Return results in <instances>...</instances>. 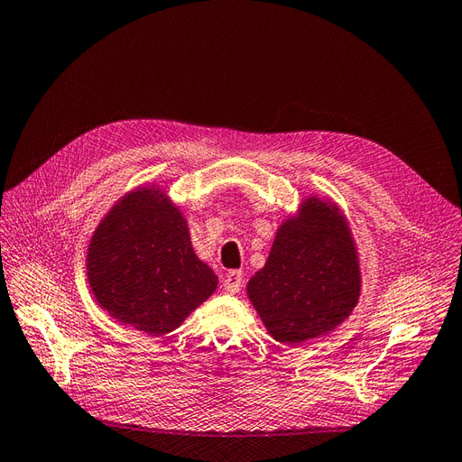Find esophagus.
<instances>
[{"label":"esophagus","instance_id":"1","mask_svg":"<svg viewBox=\"0 0 462 462\" xmlns=\"http://www.w3.org/2000/svg\"><path fill=\"white\" fill-rule=\"evenodd\" d=\"M242 282H244L242 271H228L226 277H224V281H222V287H224V291H226V292L236 294V292H240Z\"/></svg>","mask_w":462,"mask_h":462}]
</instances>
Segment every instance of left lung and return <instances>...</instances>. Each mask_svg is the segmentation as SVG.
I'll list each match as a JSON object with an SVG mask.
<instances>
[{"label": "left lung", "instance_id": "obj_1", "mask_svg": "<svg viewBox=\"0 0 462 462\" xmlns=\"http://www.w3.org/2000/svg\"><path fill=\"white\" fill-rule=\"evenodd\" d=\"M245 289L271 337L285 346L344 324L361 297V267L349 222L334 200H300Z\"/></svg>", "mask_w": 462, "mask_h": 462}]
</instances>
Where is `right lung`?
Segmentation results:
<instances>
[{"mask_svg":"<svg viewBox=\"0 0 462 462\" xmlns=\"http://www.w3.org/2000/svg\"><path fill=\"white\" fill-rule=\"evenodd\" d=\"M86 273L105 312L152 337L180 328L218 287L193 250L181 208L158 185L133 189L101 218Z\"/></svg>","mask_w":462,"mask_h":462,"instance_id":"add662e5","label":"right lung"}]
</instances>
